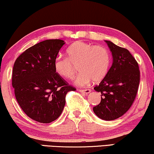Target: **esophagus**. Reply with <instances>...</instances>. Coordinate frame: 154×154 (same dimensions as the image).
I'll list each match as a JSON object with an SVG mask.
<instances>
[{
	"instance_id": "esophagus-1",
	"label": "esophagus",
	"mask_w": 154,
	"mask_h": 154,
	"mask_svg": "<svg viewBox=\"0 0 154 154\" xmlns=\"http://www.w3.org/2000/svg\"><path fill=\"white\" fill-rule=\"evenodd\" d=\"M79 91L83 94H88L90 92V90L89 89H85V90H79Z\"/></svg>"
}]
</instances>
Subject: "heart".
<instances>
[{"label": "heart", "mask_w": 154, "mask_h": 154, "mask_svg": "<svg viewBox=\"0 0 154 154\" xmlns=\"http://www.w3.org/2000/svg\"><path fill=\"white\" fill-rule=\"evenodd\" d=\"M66 57L58 56L54 60V69L60 76L72 79L77 70L81 71L74 83L85 86L90 81H102L108 71L110 54L104 47L85 42L73 43L66 50Z\"/></svg>", "instance_id": "heart-1"}]
</instances>
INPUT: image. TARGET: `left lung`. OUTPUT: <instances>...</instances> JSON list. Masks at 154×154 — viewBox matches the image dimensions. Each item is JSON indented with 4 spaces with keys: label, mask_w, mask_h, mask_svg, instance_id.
I'll list each match as a JSON object with an SVG mask.
<instances>
[{
    "label": "left lung",
    "mask_w": 154,
    "mask_h": 154,
    "mask_svg": "<svg viewBox=\"0 0 154 154\" xmlns=\"http://www.w3.org/2000/svg\"><path fill=\"white\" fill-rule=\"evenodd\" d=\"M105 41L112 54L113 63L99 85L94 88L102 97L93 111L101 119L113 121L132 106L138 91L140 71L138 63L127 49Z\"/></svg>",
    "instance_id": "8db88e82"
}]
</instances>
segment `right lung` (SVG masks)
<instances>
[{"mask_svg": "<svg viewBox=\"0 0 154 154\" xmlns=\"http://www.w3.org/2000/svg\"><path fill=\"white\" fill-rule=\"evenodd\" d=\"M64 41L45 40L28 48L17 58L12 84L16 100L31 119L50 123L60 117L66 94L75 88L57 75L54 60Z\"/></svg>", "mask_w": 154, "mask_h": 154, "instance_id": "right-lung-1", "label": "right lung"}]
</instances>
